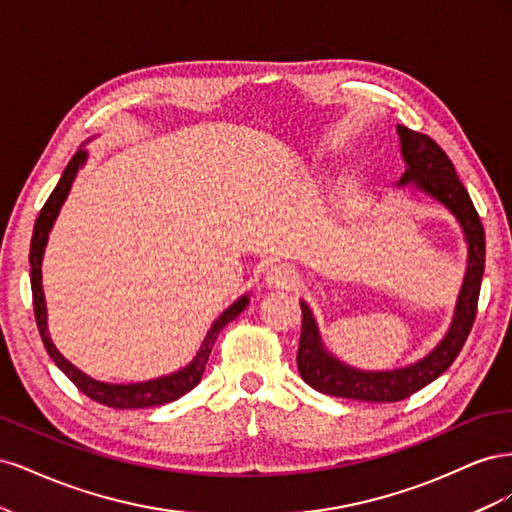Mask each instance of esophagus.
<instances>
[{
	"label": "esophagus",
	"mask_w": 512,
	"mask_h": 512,
	"mask_svg": "<svg viewBox=\"0 0 512 512\" xmlns=\"http://www.w3.org/2000/svg\"><path fill=\"white\" fill-rule=\"evenodd\" d=\"M267 284L273 288H292L299 284V271L288 262H277L267 271Z\"/></svg>",
	"instance_id": "34e87169"
}]
</instances>
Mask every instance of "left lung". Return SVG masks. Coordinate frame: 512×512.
<instances>
[{
  "label": "left lung",
  "instance_id": "1",
  "mask_svg": "<svg viewBox=\"0 0 512 512\" xmlns=\"http://www.w3.org/2000/svg\"><path fill=\"white\" fill-rule=\"evenodd\" d=\"M401 138V156L406 162V173L397 185L412 183L416 190L436 198L451 211L463 228L468 241V269L457 299L453 324L442 342L425 359L391 371H363L342 363L322 346L318 324L312 309L301 301V342L297 352V365L301 378L312 389L346 399L359 401H401L423 386L442 376L453 365L457 354L472 331L476 318V305L480 294V280L485 271V228L480 224L468 190L459 181L451 158L427 134L397 126Z\"/></svg>",
  "mask_w": 512,
  "mask_h": 512
}]
</instances>
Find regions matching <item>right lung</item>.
<instances>
[{"mask_svg": "<svg viewBox=\"0 0 512 512\" xmlns=\"http://www.w3.org/2000/svg\"><path fill=\"white\" fill-rule=\"evenodd\" d=\"M87 160V151L79 149L74 153V158L68 162L64 175H61L57 188L51 192L49 200H46L36 226H34V237H32V245H29V265H32V294H34V314H36V324L38 331L42 337V344L49 352L51 359L55 361V365L64 371V374L74 382L76 389L81 393H85L89 399L98 401L102 406L115 408V410H136V408H151V406H162L168 404V401H175L181 395H185L188 391H192L194 386L203 378L205 365L209 361L211 348L218 339L220 331L226 327L230 320H235L243 309L250 303V297L243 294L241 299H237L228 309H224L222 316L211 324V329L205 337L203 346L196 352V356L192 359L190 365H185L183 369L175 371V374H168L156 380H147V382H132V384H111V382H100L85 376L81 369H76L70 361H66L64 356L59 354V350L55 348V344L51 342L49 329H46V303H44V292H42V256H44V247L46 241H49V232L57 220L59 209L64 205V200L68 198V192L72 188V181L79 173V168L85 164Z\"/></svg>", "mask_w": 512, "mask_h": 512, "instance_id": "right-lung-1", "label": "right lung"}]
</instances>
